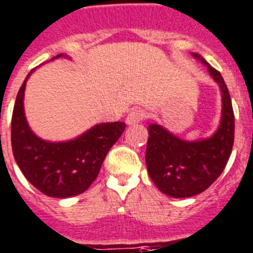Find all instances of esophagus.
Segmentation results:
<instances>
[{"instance_id":"obj_1","label":"esophagus","mask_w":253,"mask_h":253,"mask_svg":"<svg viewBox=\"0 0 253 253\" xmlns=\"http://www.w3.org/2000/svg\"><path fill=\"white\" fill-rule=\"evenodd\" d=\"M144 111L140 108H136L128 113V116H127L126 118V124L128 125V126H133V125H137L139 122H141V121L144 120Z\"/></svg>"}]
</instances>
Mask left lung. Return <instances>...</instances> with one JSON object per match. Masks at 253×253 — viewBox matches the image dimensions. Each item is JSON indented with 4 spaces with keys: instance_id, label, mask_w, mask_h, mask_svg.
<instances>
[{
    "instance_id": "left-lung-1",
    "label": "left lung",
    "mask_w": 253,
    "mask_h": 253,
    "mask_svg": "<svg viewBox=\"0 0 253 253\" xmlns=\"http://www.w3.org/2000/svg\"><path fill=\"white\" fill-rule=\"evenodd\" d=\"M220 86L223 98L221 122L210 139L187 142L157 124L148 127L146 167L150 178L163 193L172 197H191L211 186L228 163L234 142V113L229 90L218 70L197 54Z\"/></svg>"
}]
</instances>
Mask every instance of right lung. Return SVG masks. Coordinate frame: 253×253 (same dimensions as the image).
Listing matches in <instances>:
<instances>
[{"label": "right lung", "mask_w": 253, "mask_h": 253, "mask_svg": "<svg viewBox=\"0 0 253 253\" xmlns=\"http://www.w3.org/2000/svg\"><path fill=\"white\" fill-rule=\"evenodd\" d=\"M61 56L57 54L53 58ZM30 74L17 93L12 112L11 145L14 158L25 178L42 193L58 199L76 196L95 181L109 149L124 133L126 124L96 125L71 141L41 140L32 132L24 114V91Z\"/></svg>", "instance_id": "right-lung-1"}]
</instances>
